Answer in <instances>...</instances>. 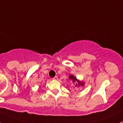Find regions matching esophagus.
Masks as SVG:
<instances>
[{
    "label": "esophagus",
    "instance_id": "esophagus-1",
    "mask_svg": "<svg viewBox=\"0 0 123 123\" xmlns=\"http://www.w3.org/2000/svg\"><path fill=\"white\" fill-rule=\"evenodd\" d=\"M53 80H58V77H57V76H55V77H54L53 78Z\"/></svg>",
    "mask_w": 123,
    "mask_h": 123
}]
</instances>
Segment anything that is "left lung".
Segmentation results:
<instances>
[{
    "label": "left lung",
    "instance_id": "1",
    "mask_svg": "<svg viewBox=\"0 0 123 123\" xmlns=\"http://www.w3.org/2000/svg\"><path fill=\"white\" fill-rule=\"evenodd\" d=\"M69 80H71V81L73 82V83H75L76 82L75 84H74V86L75 87H80V86H82L83 87L85 86V82L83 81H80V80H78L77 78V77L75 76H74V75L71 74L69 76Z\"/></svg>",
    "mask_w": 123,
    "mask_h": 123
}]
</instances>
